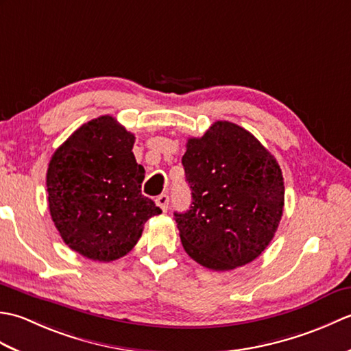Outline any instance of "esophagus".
I'll return each instance as SVG.
<instances>
[{
  "label": "esophagus",
  "mask_w": 351,
  "mask_h": 351,
  "mask_svg": "<svg viewBox=\"0 0 351 351\" xmlns=\"http://www.w3.org/2000/svg\"><path fill=\"white\" fill-rule=\"evenodd\" d=\"M155 204H156V206L161 208L162 213H166L167 208H169V196L167 195H160L158 197L155 199Z\"/></svg>",
  "instance_id": "obj_1"
}]
</instances>
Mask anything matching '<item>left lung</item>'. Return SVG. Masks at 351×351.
<instances>
[{"label": "left lung", "instance_id": "8db88e82", "mask_svg": "<svg viewBox=\"0 0 351 351\" xmlns=\"http://www.w3.org/2000/svg\"><path fill=\"white\" fill-rule=\"evenodd\" d=\"M193 202L175 213L184 250L210 270L252 263L270 244L283 213L278 161L259 140L228 121L189 138L182 156Z\"/></svg>", "mask_w": 351, "mask_h": 351}]
</instances>
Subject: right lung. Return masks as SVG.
Segmentation results:
<instances>
[{"instance_id":"right-lung-1","label":"right lung","mask_w":351,"mask_h":351,"mask_svg":"<svg viewBox=\"0 0 351 351\" xmlns=\"http://www.w3.org/2000/svg\"><path fill=\"white\" fill-rule=\"evenodd\" d=\"M134 140L113 116H101L80 126L51 156V219L63 241L88 259L125 256L145 223L161 213L141 195L145 169L132 154Z\"/></svg>"}]
</instances>
